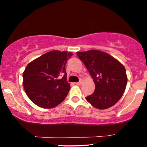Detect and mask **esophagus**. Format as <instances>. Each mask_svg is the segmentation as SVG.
Masks as SVG:
<instances>
[{
    "mask_svg": "<svg viewBox=\"0 0 147 147\" xmlns=\"http://www.w3.org/2000/svg\"><path fill=\"white\" fill-rule=\"evenodd\" d=\"M82 83H83V81H82V80H81V81H79V82L76 83V84H77V85H82Z\"/></svg>",
    "mask_w": 147,
    "mask_h": 147,
    "instance_id": "34e87169",
    "label": "esophagus"
}]
</instances>
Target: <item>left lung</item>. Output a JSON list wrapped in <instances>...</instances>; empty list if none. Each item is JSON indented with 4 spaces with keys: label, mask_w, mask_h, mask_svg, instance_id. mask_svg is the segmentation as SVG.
Masks as SVG:
<instances>
[{
    "label": "left lung",
    "mask_w": 147,
    "mask_h": 147,
    "mask_svg": "<svg viewBox=\"0 0 147 147\" xmlns=\"http://www.w3.org/2000/svg\"><path fill=\"white\" fill-rule=\"evenodd\" d=\"M95 83V91L86 97L98 109L115 105L125 92L127 77L123 65L109 53L92 49L77 52Z\"/></svg>",
    "instance_id": "left-lung-1"
}]
</instances>
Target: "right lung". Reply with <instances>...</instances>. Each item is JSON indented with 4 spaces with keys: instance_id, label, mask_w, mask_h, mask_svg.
<instances>
[{
    "instance_id": "add662e5",
    "label": "right lung",
    "mask_w": 147,
    "mask_h": 147,
    "mask_svg": "<svg viewBox=\"0 0 147 147\" xmlns=\"http://www.w3.org/2000/svg\"><path fill=\"white\" fill-rule=\"evenodd\" d=\"M72 55V52L54 50L27 65L23 72V85L33 103L43 109H51L64 101L70 88L65 66Z\"/></svg>"
}]
</instances>
